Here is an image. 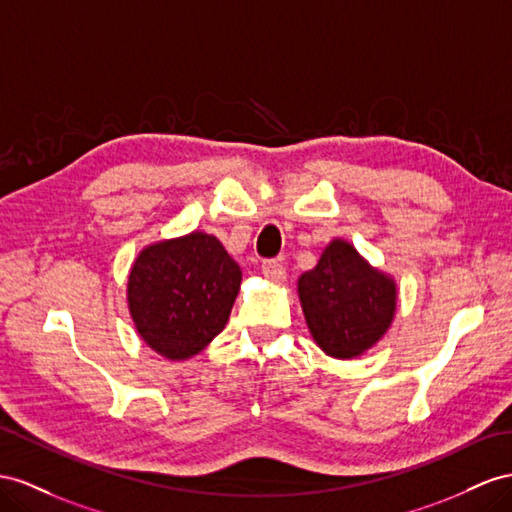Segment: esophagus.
<instances>
[{"mask_svg":"<svg viewBox=\"0 0 512 512\" xmlns=\"http://www.w3.org/2000/svg\"><path fill=\"white\" fill-rule=\"evenodd\" d=\"M261 272H264L266 279H270L274 283H279V281L285 279V266H283L281 259L264 261V264H261Z\"/></svg>","mask_w":512,"mask_h":512,"instance_id":"esophagus-1","label":"esophagus"}]
</instances>
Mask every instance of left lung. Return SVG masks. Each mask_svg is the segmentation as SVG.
<instances>
[{"label": "left lung", "mask_w": 512, "mask_h": 512, "mask_svg": "<svg viewBox=\"0 0 512 512\" xmlns=\"http://www.w3.org/2000/svg\"><path fill=\"white\" fill-rule=\"evenodd\" d=\"M296 290L313 342L333 359L365 355L396 318V279L342 238L324 246L316 268L298 277Z\"/></svg>", "instance_id": "left-lung-1"}]
</instances>
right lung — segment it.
<instances>
[{
	"label": "right lung",
	"mask_w": 512,
	"mask_h": 512,
	"mask_svg": "<svg viewBox=\"0 0 512 512\" xmlns=\"http://www.w3.org/2000/svg\"><path fill=\"white\" fill-rule=\"evenodd\" d=\"M240 283L242 268L214 235L192 231L151 242L129 270V316L153 352L188 361L225 329Z\"/></svg>",
	"instance_id": "obj_1"
}]
</instances>
